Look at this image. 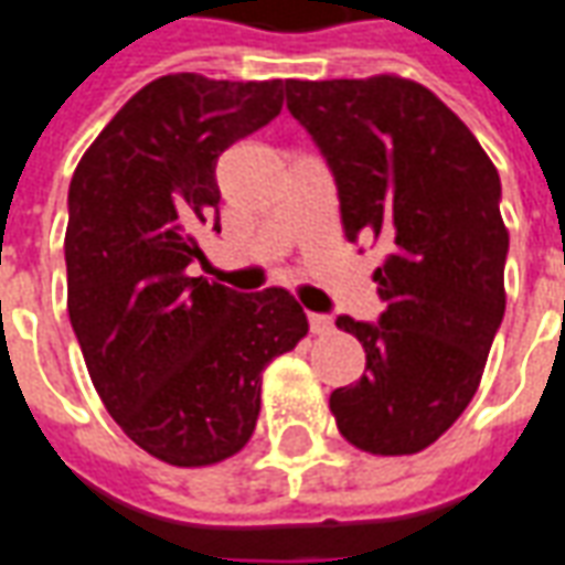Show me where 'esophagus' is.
<instances>
[{"instance_id": "1", "label": "esophagus", "mask_w": 565, "mask_h": 565, "mask_svg": "<svg viewBox=\"0 0 565 565\" xmlns=\"http://www.w3.org/2000/svg\"><path fill=\"white\" fill-rule=\"evenodd\" d=\"M309 327H311V333H318V337H321V333H330V330H333V318H330V315H315V311H311Z\"/></svg>"}]
</instances>
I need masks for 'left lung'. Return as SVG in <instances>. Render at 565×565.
Returning <instances> with one entry per match:
<instances>
[{
  "instance_id": "obj_1",
  "label": "left lung",
  "mask_w": 565,
  "mask_h": 565,
  "mask_svg": "<svg viewBox=\"0 0 565 565\" xmlns=\"http://www.w3.org/2000/svg\"><path fill=\"white\" fill-rule=\"evenodd\" d=\"M287 109L337 177L349 242H382L379 323L337 318L366 373L330 394L339 434L373 456L431 447L471 404L504 318L499 171L437 94L401 76L287 78Z\"/></svg>"
}]
</instances>
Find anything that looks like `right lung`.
Listing matches in <instances>:
<instances>
[{
	"label": "right lung",
	"mask_w": 565,
	"mask_h": 565,
	"mask_svg": "<svg viewBox=\"0 0 565 565\" xmlns=\"http://www.w3.org/2000/svg\"><path fill=\"white\" fill-rule=\"evenodd\" d=\"M281 78H156L70 183L66 309L90 382L118 428L177 468L216 465L250 440L263 370L309 333L284 287L247 296L186 271L220 207L216 159L281 113Z\"/></svg>",
	"instance_id": "1"
}]
</instances>
